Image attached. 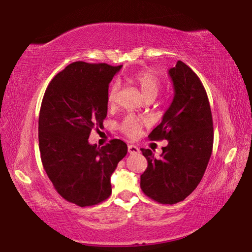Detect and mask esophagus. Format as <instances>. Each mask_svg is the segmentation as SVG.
I'll return each mask as SVG.
<instances>
[{
	"instance_id": "1",
	"label": "esophagus",
	"mask_w": 252,
	"mask_h": 252,
	"mask_svg": "<svg viewBox=\"0 0 252 252\" xmlns=\"http://www.w3.org/2000/svg\"><path fill=\"white\" fill-rule=\"evenodd\" d=\"M127 151H129L130 155H135V153L140 152V149L133 146V144H129V146H127Z\"/></svg>"
}]
</instances>
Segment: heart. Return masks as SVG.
I'll return each instance as SVG.
<instances>
[{
	"mask_svg": "<svg viewBox=\"0 0 252 252\" xmlns=\"http://www.w3.org/2000/svg\"><path fill=\"white\" fill-rule=\"evenodd\" d=\"M132 79H133L134 82L139 85L140 90L142 91L143 95L152 96L156 97L160 89V80L158 78V75L153 71L150 70H143L135 72V73L132 75ZM119 91V84L114 82L110 87L109 94H108V102L109 104H113L117 100V94ZM143 125V120L140 118H136L134 116H127L123 122L121 123V130L127 136H131L133 138L136 134L139 133L140 129Z\"/></svg>",
	"mask_w": 252,
	"mask_h": 252,
	"instance_id": "1",
	"label": "heart"
}]
</instances>
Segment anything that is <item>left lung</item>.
Returning a JSON list of instances; mask_svg holds the SVG:
<instances>
[{
	"label": "left lung",
	"mask_w": 252,
	"mask_h": 252,
	"mask_svg": "<svg viewBox=\"0 0 252 252\" xmlns=\"http://www.w3.org/2000/svg\"><path fill=\"white\" fill-rule=\"evenodd\" d=\"M174 95L151 140H168L159 159L141 149L148 168L141 174L144 194L157 202L173 204L185 200L201 181L213 146L210 104L198 75L182 61L169 70Z\"/></svg>",
	"instance_id": "left-lung-1"
}]
</instances>
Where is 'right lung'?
<instances>
[{
  "instance_id": "1",
  "label": "right lung",
  "mask_w": 252,
  "mask_h": 252,
  "mask_svg": "<svg viewBox=\"0 0 252 252\" xmlns=\"http://www.w3.org/2000/svg\"><path fill=\"white\" fill-rule=\"evenodd\" d=\"M122 65L73 62L46 88L39 117V148L46 174L58 193L79 207L94 206L111 194V176L127 152L111 140L99 148L89 143L103 126L109 83Z\"/></svg>"
}]
</instances>
